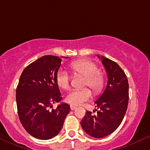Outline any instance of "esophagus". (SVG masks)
<instances>
[{"mask_svg": "<svg viewBox=\"0 0 150 150\" xmlns=\"http://www.w3.org/2000/svg\"><path fill=\"white\" fill-rule=\"evenodd\" d=\"M77 108V107H75V106H70V109L72 110V111H73V110H75Z\"/></svg>", "mask_w": 150, "mask_h": 150, "instance_id": "obj_1", "label": "esophagus"}]
</instances>
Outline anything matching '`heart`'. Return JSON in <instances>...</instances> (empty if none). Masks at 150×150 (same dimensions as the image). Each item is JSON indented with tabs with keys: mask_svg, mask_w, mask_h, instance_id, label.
I'll use <instances>...</instances> for the list:
<instances>
[{
	"mask_svg": "<svg viewBox=\"0 0 150 150\" xmlns=\"http://www.w3.org/2000/svg\"><path fill=\"white\" fill-rule=\"evenodd\" d=\"M70 67L75 75H80L85 77L84 87L88 86L95 94L100 92L104 85V77L95 63L87 59H80L70 63ZM56 80L61 88L68 89L70 87L71 77L66 70L63 69L58 70ZM91 97L92 93L89 89H75L67 94L65 101L72 106H78L89 101Z\"/></svg>",
	"mask_w": 150,
	"mask_h": 150,
	"instance_id": "obj_1",
	"label": "heart"
}]
</instances>
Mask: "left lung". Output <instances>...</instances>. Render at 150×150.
<instances>
[{"label": "left lung", "instance_id": "1", "mask_svg": "<svg viewBox=\"0 0 150 150\" xmlns=\"http://www.w3.org/2000/svg\"><path fill=\"white\" fill-rule=\"evenodd\" d=\"M97 57L106 70L107 84L94 101L97 114L86 111L80 123L86 133L101 138L114 132L121 123L128 107L129 85L125 73L116 62L103 56L97 55Z\"/></svg>", "mask_w": 150, "mask_h": 150}]
</instances>
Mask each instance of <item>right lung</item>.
Listing matches in <instances>:
<instances>
[{
    "instance_id": "right-lung-1",
    "label": "right lung",
    "mask_w": 150,
    "mask_h": 150,
    "mask_svg": "<svg viewBox=\"0 0 150 150\" xmlns=\"http://www.w3.org/2000/svg\"><path fill=\"white\" fill-rule=\"evenodd\" d=\"M68 58V57H62ZM62 59L44 56L22 72L16 89L19 118L26 131L39 140H49L61 131L70 106L61 103L50 111L53 104L61 101L56 77Z\"/></svg>"
}]
</instances>
